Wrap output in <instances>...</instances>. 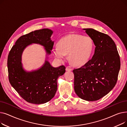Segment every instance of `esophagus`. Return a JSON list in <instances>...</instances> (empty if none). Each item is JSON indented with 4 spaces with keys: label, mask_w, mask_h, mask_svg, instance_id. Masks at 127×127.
Wrapping results in <instances>:
<instances>
[{
    "label": "esophagus",
    "mask_w": 127,
    "mask_h": 127,
    "mask_svg": "<svg viewBox=\"0 0 127 127\" xmlns=\"http://www.w3.org/2000/svg\"><path fill=\"white\" fill-rule=\"evenodd\" d=\"M71 70H72V69L69 67H66V71H71Z\"/></svg>",
    "instance_id": "1"
}]
</instances>
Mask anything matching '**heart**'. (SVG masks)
Returning <instances> with one entry per match:
<instances>
[{
  "instance_id": "1",
  "label": "heart",
  "mask_w": 127,
  "mask_h": 127,
  "mask_svg": "<svg viewBox=\"0 0 127 127\" xmlns=\"http://www.w3.org/2000/svg\"><path fill=\"white\" fill-rule=\"evenodd\" d=\"M94 49V43L89 36L71 34L62 37L58 43V46L52 49L55 57L63 61L65 55L69 54L71 63L76 66H81L90 60Z\"/></svg>"
}]
</instances>
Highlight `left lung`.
<instances>
[{"label":"left lung","instance_id":"left-lung-1","mask_svg":"<svg viewBox=\"0 0 127 127\" xmlns=\"http://www.w3.org/2000/svg\"><path fill=\"white\" fill-rule=\"evenodd\" d=\"M96 47L92 59L74 69V90L86 101H96L113 89L117 81L121 61L115 43L107 34L92 28L83 29Z\"/></svg>","mask_w":127,"mask_h":127}]
</instances>
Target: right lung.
I'll return each mask as SVG.
<instances>
[{
  "instance_id": "obj_1",
  "label": "right lung",
  "mask_w": 127,
  "mask_h": 127,
  "mask_svg": "<svg viewBox=\"0 0 127 127\" xmlns=\"http://www.w3.org/2000/svg\"><path fill=\"white\" fill-rule=\"evenodd\" d=\"M52 33L50 29H43L24 35L17 40L8 55L9 82L19 95L31 103L38 104L50 101L57 92L58 78L65 72L64 65L53 67L47 60L35 70L26 71L23 68L22 53L29 45H41L47 55L50 54L54 44L50 38Z\"/></svg>"
}]
</instances>
